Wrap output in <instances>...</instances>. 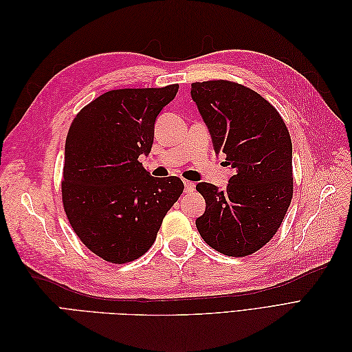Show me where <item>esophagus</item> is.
<instances>
[{
    "label": "esophagus",
    "instance_id": "34e87169",
    "mask_svg": "<svg viewBox=\"0 0 352 352\" xmlns=\"http://www.w3.org/2000/svg\"><path fill=\"white\" fill-rule=\"evenodd\" d=\"M195 189V184L194 182H189V180H185V192H194Z\"/></svg>",
    "mask_w": 352,
    "mask_h": 352
}]
</instances>
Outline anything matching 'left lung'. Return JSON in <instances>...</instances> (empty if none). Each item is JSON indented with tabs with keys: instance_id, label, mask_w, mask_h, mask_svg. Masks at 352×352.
Listing matches in <instances>:
<instances>
[{
	"instance_id": "left-lung-1",
	"label": "left lung",
	"mask_w": 352,
	"mask_h": 352,
	"mask_svg": "<svg viewBox=\"0 0 352 352\" xmlns=\"http://www.w3.org/2000/svg\"><path fill=\"white\" fill-rule=\"evenodd\" d=\"M216 153L235 170L226 189L201 182V238L229 257L263 248L280 228L294 195L292 141L279 111L260 94L230 80L190 85Z\"/></svg>"
}]
</instances>
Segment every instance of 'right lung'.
Listing matches in <instances>:
<instances>
[{"label": "right lung", "instance_id": "add662e5", "mask_svg": "<svg viewBox=\"0 0 352 352\" xmlns=\"http://www.w3.org/2000/svg\"><path fill=\"white\" fill-rule=\"evenodd\" d=\"M179 85L109 91L74 117L66 138L61 199L72 229L89 251L113 264L140 258L184 192L176 176L153 177L154 123Z\"/></svg>", "mask_w": 352, "mask_h": 352}]
</instances>
